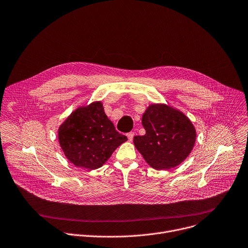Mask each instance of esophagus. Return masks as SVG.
Returning <instances> with one entry per match:
<instances>
[{"label": "esophagus", "instance_id": "34e87169", "mask_svg": "<svg viewBox=\"0 0 248 248\" xmlns=\"http://www.w3.org/2000/svg\"><path fill=\"white\" fill-rule=\"evenodd\" d=\"M126 137H127V139H128V140L129 141H132V140H133V137H134V132H128L127 134H126Z\"/></svg>", "mask_w": 248, "mask_h": 248}]
</instances>
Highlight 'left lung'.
Masks as SVG:
<instances>
[{"label": "left lung", "instance_id": "obj_1", "mask_svg": "<svg viewBox=\"0 0 248 248\" xmlns=\"http://www.w3.org/2000/svg\"><path fill=\"white\" fill-rule=\"evenodd\" d=\"M141 123L145 134L134 137L133 143L152 168H174L193 150L196 128L181 110L166 104H151L143 112Z\"/></svg>", "mask_w": 248, "mask_h": 248}]
</instances>
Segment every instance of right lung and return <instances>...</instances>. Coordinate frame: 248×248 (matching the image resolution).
Returning a JSON list of instances; mask_svg holds the SVG:
<instances>
[{
  "mask_svg": "<svg viewBox=\"0 0 248 248\" xmlns=\"http://www.w3.org/2000/svg\"><path fill=\"white\" fill-rule=\"evenodd\" d=\"M126 140L105 114L101 101L78 107L58 128V141L66 158L88 170L102 167Z\"/></svg>",
  "mask_w": 248,
  "mask_h": 248,
  "instance_id": "1",
  "label": "right lung"
}]
</instances>
